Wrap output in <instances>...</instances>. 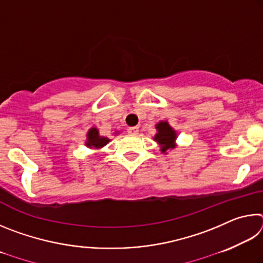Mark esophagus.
Returning a JSON list of instances; mask_svg holds the SVG:
<instances>
[{
    "label": "esophagus",
    "instance_id": "1",
    "mask_svg": "<svg viewBox=\"0 0 263 263\" xmlns=\"http://www.w3.org/2000/svg\"><path fill=\"white\" fill-rule=\"evenodd\" d=\"M127 132L130 133V135H138V132H139V127H137V126L128 127L127 128Z\"/></svg>",
    "mask_w": 263,
    "mask_h": 263
}]
</instances>
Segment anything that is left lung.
<instances>
[{"instance_id": "1", "label": "left lung", "mask_w": 263, "mask_h": 263, "mask_svg": "<svg viewBox=\"0 0 263 263\" xmlns=\"http://www.w3.org/2000/svg\"><path fill=\"white\" fill-rule=\"evenodd\" d=\"M158 133L155 135L154 139L160 145H162L161 152H166L169 148H174V141L176 138V133L173 128L168 125L167 122H161L157 125Z\"/></svg>"}]
</instances>
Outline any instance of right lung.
I'll list each match as a JSON object with an SVG mask.
<instances>
[{
	"instance_id": "right-lung-1",
	"label": "right lung",
	"mask_w": 263,
	"mask_h": 263,
	"mask_svg": "<svg viewBox=\"0 0 263 263\" xmlns=\"http://www.w3.org/2000/svg\"><path fill=\"white\" fill-rule=\"evenodd\" d=\"M87 142L86 145L88 147H95V148H100L103 147L109 142V139L105 137H100L99 135V130L95 127H92L89 130L88 135H87Z\"/></svg>"
}]
</instances>
